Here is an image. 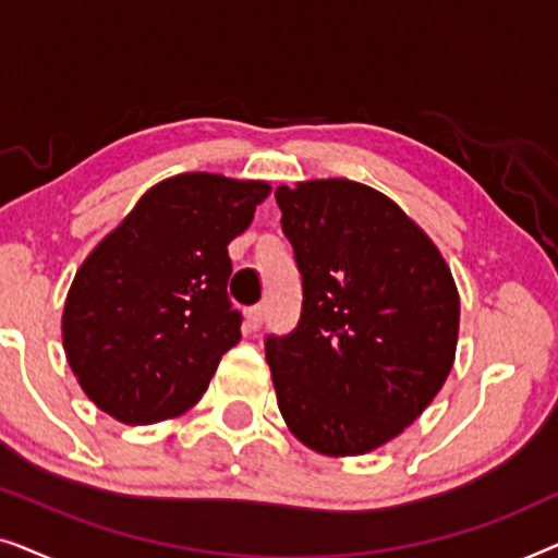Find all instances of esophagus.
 <instances>
[{
    "mask_svg": "<svg viewBox=\"0 0 558 558\" xmlns=\"http://www.w3.org/2000/svg\"><path fill=\"white\" fill-rule=\"evenodd\" d=\"M262 325H264V307H251L248 310V327L256 332Z\"/></svg>",
    "mask_w": 558,
    "mask_h": 558,
    "instance_id": "34e87169",
    "label": "esophagus"
}]
</instances>
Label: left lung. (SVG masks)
I'll return each instance as SVG.
<instances>
[{
  "instance_id": "1",
  "label": "left lung",
  "mask_w": 558,
  "mask_h": 558,
  "mask_svg": "<svg viewBox=\"0 0 558 558\" xmlns=\"http://www.w3.org/2000/svg\"><path fill=\"white\" fill-rule=\"evenodd\" d=\"M302 274V317L266 340L289 432L327 457L384 447L424 414L454 365L460 292L391 197L330 178L277 190Z\"/></svg>"
}]
</instances>
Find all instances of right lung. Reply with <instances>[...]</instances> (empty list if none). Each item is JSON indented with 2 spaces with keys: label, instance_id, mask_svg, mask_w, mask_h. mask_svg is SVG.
<instances>
[{
  "label": "right lung",
  "instance_id": "1",
  "mask_svg": "<svg viewBox=\"0 0 558 558\" xmlns=\"http://www.w3.org/2000/svg\"><path fill=\"white\" fill-rule=\"evenodd\" d=\"M271 193L264 180L185 172L157 182L96 243L68 289L63 350L83 393L121 424H157L203 399L241 340L228 243Z\"/></svg>",
  "mask_w": 558,
  "mask_h": 558
}]
</instances>
